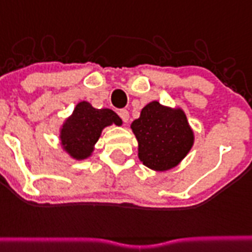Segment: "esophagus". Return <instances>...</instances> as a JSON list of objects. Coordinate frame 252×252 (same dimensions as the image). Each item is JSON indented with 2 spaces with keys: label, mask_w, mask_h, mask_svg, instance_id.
Instances as JSON below:
<instances>
[{
  "label": "esophagus",
  "mask_w": 252,
  "mask_h": 252,
  "mask_svg": "<svg viewBox=\"0 0 252 252\" xmlns=\"http://www.w3.org/2000/svg\"><path fill=\"white\" fill-rule=\"evenodd\" d=\"M119 116L122 118V120L124 123H126V122H128V120H129V112H128V111H126V110H122V111H120V112H119Z\"/></svg>",
  "instance_id": "1"
}]
</instances>
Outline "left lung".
<instances>
[{
	"label": "left lung",
	"instance_id": "1",
	"mask_svg": "<svg viewBox=\"0 0 252 252\" xmlns=\"http://www.w3.org/2000/svg\"><path fill=\"white\" fill-rule=\"evenodd\" d=\"M138 141V158L156 171L175 167L193 144V133L182 110L152 102L142 108L132 126Z\"/></svg>",
	"mask_w": 252,
	"mask_h": 252
}]
</instances>
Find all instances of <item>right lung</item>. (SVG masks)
<instances>
[{"instance_id":"right-lung-1","label":"right lung","mask_w":252,"mask_h":252,"mask_svg":"<svg viewBox=\"0 0 252 252\" xmlns=\"http://www.w3.org/2000/svg\"><path fill=\"white\" fill-rule=\"evenodd\" d=\"M122 126V119L112 110L94 108L90 103H78L72 116L61 128V141L64 149L76 159H85L94 149L104 126Z\"/></svg>"}]
</instances>
